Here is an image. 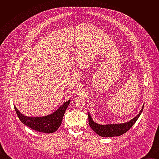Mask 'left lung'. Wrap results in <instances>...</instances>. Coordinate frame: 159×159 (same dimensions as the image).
Segmentation results:
<instances>
[{
    "label": "left lung",
    "instance_id": "obj_1",
    "mask_svg": "<svg viewBox=\"0 0 159 159\" xmlns=\"http://www.w3.org/2000/svg\"><path fill=\"white\" fill-rule=\"evenodd\" d=\"M144 104L142 109L140 110L139 115L136 116L130 121L125 123H118V124H108V125H100L93 121L90 115L88 114L89 116V125L98 135L102 137H112L120 136L126 131H128L137 121L139 118L143 111Z\"/></svg>",
    "mask_w": 159,
    "mask_h": 159
}]
</instances>
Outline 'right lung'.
<instances>
[{"mask_svg":"<svg viewBox=\"0 0 159 159\" xmlns=\"http://www.w3.org/2000/svg\"><path fill=\"white\" fill-rule=\"evenodd\" d=\"M70 102V100L65 102L56 111L47 116L30 117L21 114L14 106L16 114L20 121L30 128L44 133L55 132L61 124L64 113Z\"/></svg>","mask_w":159,"mask_h":159,"instance_id":"obj_1","label":"right lung"}]
</instances>
